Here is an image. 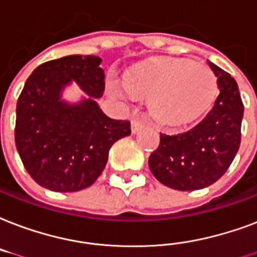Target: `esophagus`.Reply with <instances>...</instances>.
Here are the masks:
<instances>
[{
    "mask_svg": "<svg viewBox=\"0 0 257 257\" xmlns=\"http://www.w3.org/2000/svg\"><path fill=\"white\" fill-rule=\"evenodd\" d=\"M143 127V120L141 118H134L131 120V131L133 133H137L139 131V128H142Z\"/></svg>",
    "mask_w": 257,
    "mask_h": 257,
    "instance_id": "esophagus-1",
    "label": "esophagus"
}]
</instances>
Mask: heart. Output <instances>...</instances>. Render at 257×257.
Wrapping results in <instances>:
<instances>
[{
	"label": "heart",
	"mask_w": 257,
	"mask_h": 257,
	"mask_svg": "<svg viewBox=\"0 0 257 257\" xmlns=\"http://www.w3.org/2000/svg\"><path fill=\"white\" fill-rule=\"evenodd\" d=\"M126 84L135 95L150 96L151 110L170 122L200 114L217 92L213 71L185 59L142 63L126 73ZM108 88L118 96L130 97V92L118 80H110Z\"/></svg>",
	"instance_id": "heart-1"
}]
</instances>
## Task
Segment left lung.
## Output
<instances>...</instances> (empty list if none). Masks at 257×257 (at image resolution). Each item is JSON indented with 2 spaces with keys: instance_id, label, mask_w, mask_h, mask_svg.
Segmentation results:
<instances>
[{
  "instance_id": "obj_1",
  "label": "left lung",
  "mask_w": 257,
  "mask_h": 257,
  "mask_svg": "<svg viewBox=\"0 0 257 257\" xmlns=\"http://www.w3.org/2000/svg\"><path fill=\"white\" fill-rule=\"evenodd\" d=\"M220 89L214 106L197 126L176 135L161 133L149 168L161 184L177 190H197L220 180L241 142L244 104L237 83L208 61Z\"/></svg>"
}]
</instances>
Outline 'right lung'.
I'll list each match as a JSON object with an SVG mask.
<instances>
[{"instance_id": "right-lung-1", "label": "right lung", "mask_w": 257, "mask_h": 257, "mask_svg": "<svg viewBox=\"0 0 257 257\" xmlns=\"http://www.w3.org/2000/svg\"><path fill=\"white\" fill-rule=\"evenodd\" d=\"M97 56L72 55L39 65L28 77L16 110L15 141L29 176L53 192H77L96 181L118 139L131 134L130 120L108 118L95 101L104 92ZM75 80L89 99L69 106L60 100Z\"/></svg>"}]
</instances>
